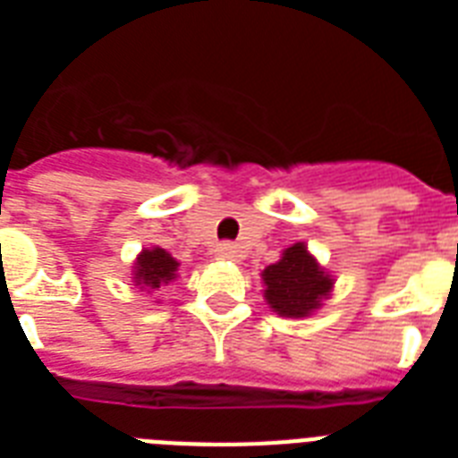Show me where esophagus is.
I'll list each match as a JSON object with an SVG mask.
<instances>
[{
    "label": "esophagus",
    "instance_id": "obj_1",
    "mask_svg": "<svg viewBox=\"0 0 458 458\" xmlns=\"http://www.w3.org/2000/svg\"><path fill=\"white\" fill-rule=\"evenodd\" d=\"M216 257L218 259H240V247L233 242H221L218 247H216Z\"/></svg>",
    "mask_w": 458,
    "mask_h": 458
}]
</instances>
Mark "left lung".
Here are the masks:
<instances>
[{
	"label": "left lung",
	"mask_w": 458,
	"mask_h": 458,
	"mask_svg": "<svg viewBox=\"0 0 458 458\" xmlns=\"http://www.w3.org/2000/svg\"><path fill=\"white\" fill-rule=\"evenodd\" d=\"M264 283L266 301L287 318L309 316L333 287L330 276L323 273L301 242L283 251V259L266 268Z\"/></svg>",
	"instance_id": "1"
}]
</instances>
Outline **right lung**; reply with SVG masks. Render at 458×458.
Here are the masks:
<instances>
[{"instance_id":"add662e5","label":"right lung","mask_w":458,"mask_h":458,"mask_svg":"<svg viewBox=\"0 0 458 458\" xmlns=\"http://www.w3.org/2000/svg\"><path fill=\"white\" fill-rule=\"evenodd\" d=\"M175 271H178V261L165 250L154 247V250H145L138 257L135 283L142 287H149V290H157L161 285H168L175 278Z\"/></svg>"}]
</instances>
